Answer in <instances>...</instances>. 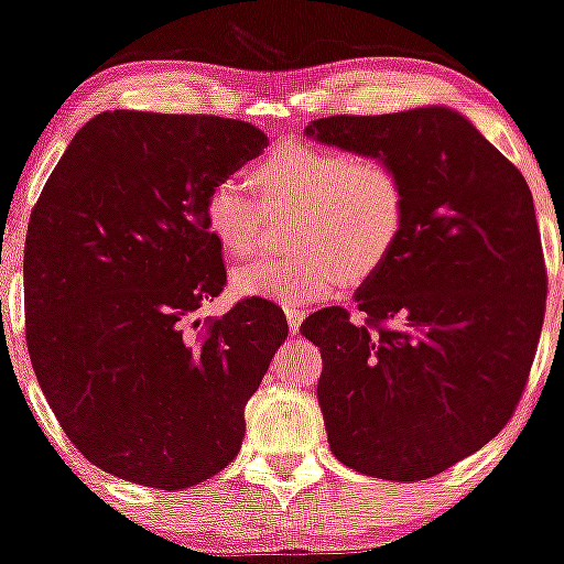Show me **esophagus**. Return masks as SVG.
<instances>
[{
  "instance_id": "1",
  "label": "esophagus",
  "mask_w": 564,
  "mask_h": 564,
  "mask_svg": "<svg viewBox=\"0 0 564 564\" xmlns=\"http://www.w3.org/2000/svg\"><path fill=\"white\" fill-rule=\"evenodd\" d=\"M286 321H289V332L296 334V332H300L302 321H304V313H302V310H296V307H286Z\"/></svg>"
}]
</instances>
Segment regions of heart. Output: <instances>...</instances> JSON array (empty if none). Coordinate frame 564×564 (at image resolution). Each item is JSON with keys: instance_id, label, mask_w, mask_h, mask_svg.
<instances>
[{"instance_id": "obj_1", "label": "heart", "mask_w": 564, "mask_h": 564, "mask_svg": "<svg viewBox=\"0 0 564 564\" xmlns=\"http://www.w3.org/2000/svg\"><path fill=\"white\" fill-rule=\"evenodd\" d=\"M254 185L268 209L296 206L291 254L236 268L232 291L246 300L302 307L326 300L345 281H364L387 260L403 228L405 198L387 161L345 148L283 142L257 161ZM264 207L238 177H223L204 198V225L230 257L260 243Z\"/></svg>"}]
</instances>
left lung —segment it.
Wrapping results in <instances>:
<instances>
[{
	"label": "left lung",
	"instance_id": "1",
	"mask_svg": "<svg viewBox=\"0 0 564 564\" xmlns=\"http://www.w3.org/2000/svg\"><path fill=\"white\" fill-rule=\"evenodd\" d=\"M304 134L387 161L405 198L398 241L355 291L366 323L326 307L300 328L321 347L328 445L360 475L426 480L494 440L525 390L546 304L533 196L445 106L332 116Z\"/></svg>",
	"mask_w": 564,
	"mask_h": 564
}]
</instances>
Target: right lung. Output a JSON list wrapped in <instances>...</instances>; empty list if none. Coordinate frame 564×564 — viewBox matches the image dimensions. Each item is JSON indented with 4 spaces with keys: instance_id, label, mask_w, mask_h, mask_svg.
Segmentation results:
<instances>
[{
    "instance_id": "add662e5",
    "label": "right lung",
    "mask_w": 564,
    "mask_h": 564,
    "mask_svg": "<svg viewBox=\"0 0 564 564\" xmlns=\"http://www.w3.org/2000/svg\"><path fill=\"white\" fill-rule=\"evenodd\" d=\"M268 145L236 119L106 111L50 174L25 236V341L63 432L102 471L180 490L241 451L289 323L249 300L185 328L225 286L206 193Z\"/></svg>"
}]
</instances>
